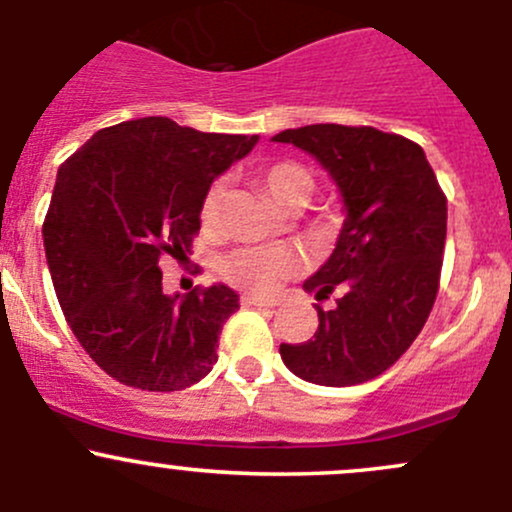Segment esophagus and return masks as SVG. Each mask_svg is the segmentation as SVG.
<instances>
[{
    "label": "esophagus",
    "mask_w": 512,
    "mask_h": 512,
    "mask_svg": "<svg viewBox=\"0 0 512 512\" xmlns=\"http://www.w3.org/2000/svg\"><path fill=\"white\" fill-rule=\"evenodd\" d=\"M245 307H277V299H265V297H257V294H242L240 299Z\"/></svg>",
    "instance_id": "obj_1"
}]
</instances>
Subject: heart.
I'll return each instance as SVG.
<instances>
[{
	"instance_id": "b5f03b06",
	"label": "heart",
	"mask_w": 512,
	"mask_h": 512,
	"mask_svg": "<svg viewBox=\"0 0 512 512\" xmlns=\"http://www.w3.org/2000/svg\"><path fill=\"white\" fill-rule=\"evenodd\" d=\"M257 180L280 208L307 203L314 190L312 173L294 160H277V163L265 165L257 173ZM223 193V180H215L205 190L203 205H200V218L205 225L218 223ZM299 270H302V257L287 245H245L227 252L220 260V275L225 277V282L245 292L267 294V297L280 292V287L297 277Z\"/></svg>"
}]
</instances>
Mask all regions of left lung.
Instances as JSON below:
<instances>
[{
    "label": "left lung",
    "instance_id": "8db88e82",
    "mask_svg": "<svg viewBox=\"0 0 512 512\" xmlns=\"http://www.w3.org/2000/svg\"><path fill=\"white\" fill-rule=\"evenodd\" d=\"M272 141L314 156L342 190L347 220L332 257L304 289L319 327L304 344H282V361L319 386L376 379L421 334L438 294L446 245V195L418 143L371 126L287 128Z\"/></svg>",
    "mask_w": 512,
    "mask_h": 512
}]
</instances>
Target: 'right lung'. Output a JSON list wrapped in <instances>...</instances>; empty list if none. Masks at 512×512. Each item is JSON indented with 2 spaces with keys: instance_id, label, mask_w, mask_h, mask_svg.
Here are the masks:
<instances>
[{
  "instance_id": "obj_1",
  "label": "right lung",
  "mask_w": 512,
  "mask_h": 512,
  "mask_svg": "<svg viewBox=\"0 0 512 512\" xmlns=\"http://www.w3.org/2000/svg\"><path fill=\"white\" fill-rule=\"evenodd\" d=\"M255 143L148 116L101 128L59 168L44 220L51 282L81 347L121 384L180 391L218 361L237 294L168 297L158 262L190 252L205 190Z\"/></svg>"
}]
</instances>
